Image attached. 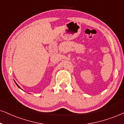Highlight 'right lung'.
Instances as JSON below:
<instances>
[{
  "mask_svg": "<svg viewBox=\"0 0 124 124\" xmlns=\"http://www.w3.org/2000/svg\"><path fill=\"white\" fill-rule=\"evenodd\" d=\"M16 85H17V86H18V87H19V88H20V87L19 86V85H17V84H16Z\"/></svg>",
  "mask_w": 124,
  "mask_h": 124,
  "instance_id": "add662e5",
  "label": "right lung"
}]
</instances>
